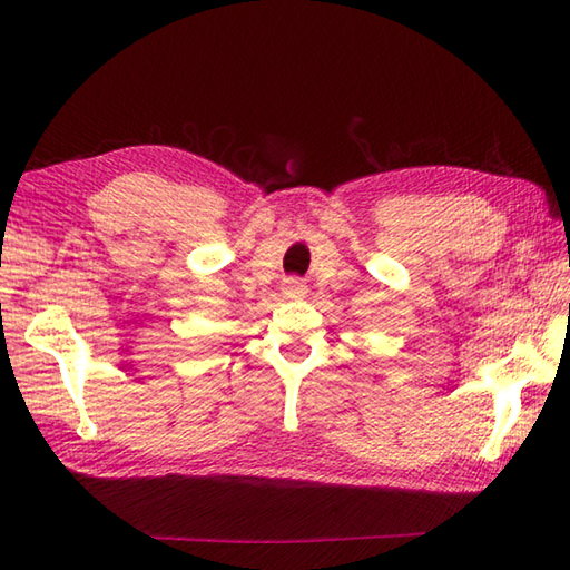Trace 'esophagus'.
I'll use <instances>...</instances> for the list:
<instances>
[{
	"label": "esophagus",
	"instance_id": "esophagus-1",
	"mask_svg": "<svg viewBox=\"0 0 570 570\" xmlns=\"http://www.w3.org/2000/svg\"><path fill=\"white\" fill-rule=\"evenodd\" d=\"M304 294H306V286L301 284V282H296V278H288V282L284 284V296L301 298Z\"/></svg>",
	"mask_w": 570,
	"mask_h": 570
}]
</instances>
